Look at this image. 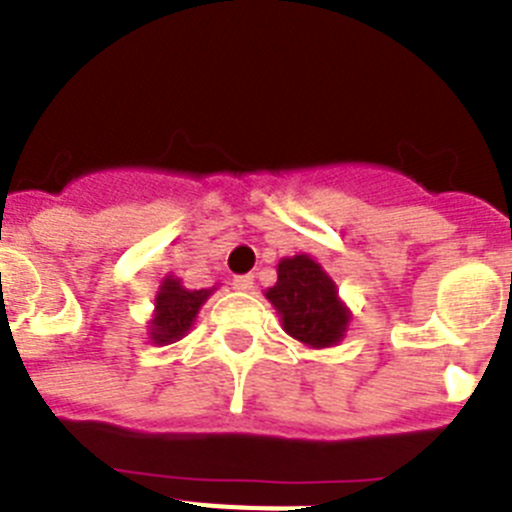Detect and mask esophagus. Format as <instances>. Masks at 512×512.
<instances>
[{"mask_svg":"<svg viewBox=\"0 0 512 512\" xmlns=\"http://www.w3.org/2000/svg\"><path fill=\"white\" fill-rule=\"evenodd\" d=\"M233 289H238V292H248V289H253L251 274H238V277H233Z\"/></svg>","mask_w":512,"mask_h":512,"instance_id":"obj_1","label":"esophagus"}]
</instances>
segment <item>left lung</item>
<instances>
[{
	"mask_svg": "<svg viewBox=\"0 0 512 512\" xmlns=\"http://www.w3.org/2000/svg\"><path fill=\"white\" fill-rule=\"evenodd\" d=\"M287 336L307 348L338 346L351 323V310L338 297L328 271L310 253L279 261L277 284L264 292Z\"/></svg>",
	"mask_w": 512,
	"mask_h": 512,
	"instance_id": "1",
	"label": "left lung"
}]
</instances>
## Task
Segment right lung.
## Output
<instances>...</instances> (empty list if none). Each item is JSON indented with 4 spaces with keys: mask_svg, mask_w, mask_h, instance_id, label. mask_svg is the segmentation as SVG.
Wrapping results in <instances>:
<instances>
[{
    "mask_svg": "<svg viewBox=\"0 0 512 512\" xmlns=\"http://www.w3.org/2000/svg\"><path fill=\"white\" fill-rule=\"evenodd\" d=\"M217 287L210 289H187L182 279L169 274L161 279V287L153 300V318L148 320V338L156 346L182 341L192 330L194 320L200 315V307Z\"/></svg>",
    "mask_w": 512,
    "mask_h": 512,
    "instance_id": "right-lung-1",
    "label": "right lung"
}]
</instances>
